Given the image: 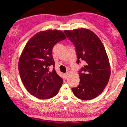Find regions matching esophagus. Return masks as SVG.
I'll return each mask as SVG.
<instances>
[{"mask_svg": "<svg viewBox=\"0 0 127 127\" xmlns=\"http://www.w3.org/2000/svg\"><path fill=\"white\" fill-rule=\"evenodd\" d=\"M64 78H65V79H66V78H67V77H68V73L66 72V73H64Z\"/></svg>", "mask_w": 127, "mask_h": 127, "instance_id": "34e87169", "label": "esophagus"}]
</instances>
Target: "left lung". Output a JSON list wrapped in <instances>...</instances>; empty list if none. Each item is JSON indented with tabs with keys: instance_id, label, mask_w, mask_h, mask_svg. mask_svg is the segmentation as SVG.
I'll use <instances>...</instances> for the list:
<instances>
[{
	"instance_id": "8db88e82",
	"label": "left lung",
	"mask_w": 127,
	"mask_h": 127,
	"mask_svg": "<svg viewBox=\"0 0 127 127\" xmlns=\"http://www.w3.org/2000/svg\"><path fill=\"white\" fill-rule=\"evenodd\" d=\"M75 45L78 60L84 65L79 70L80 81L72 88L75 96L82 100H90L100 95L107 85L110 66L104 45L93 32L86 29L64 31Z\"/></svg>"
}]
</instances>
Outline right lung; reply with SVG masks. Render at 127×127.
Instances as JSON below:
<instances>
[{"instance_id":"obj_1","label":"right lung","mask_w":127,"mask_h":127,"mask_svg":"<svg viewBox=\"0 0 127 127\" xmlns=\"http://www.w3.org/2000/svg\"><path fill=\"white\" fill-rule=\"evenodd\" d=\"M65 38L61 31H40L28 41L23 50L18 63L19 75L26 90L38 98L55 96L63 83L55 70L52 50L56 44Z\"/></svg>"}]
</instances>
